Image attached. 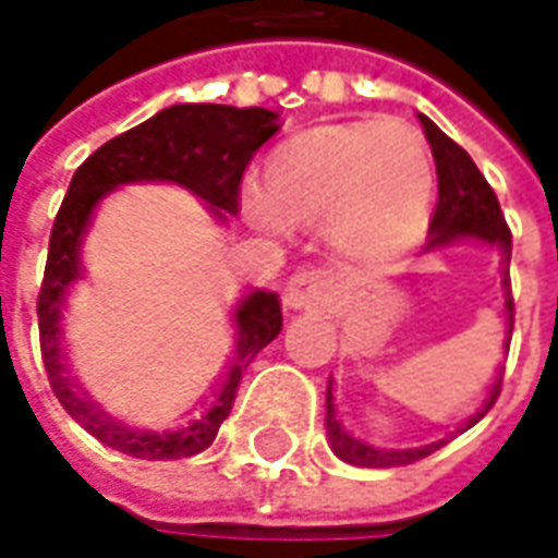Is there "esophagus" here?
Returning a JSON list of instances; mask_svg holds the SVG:
<instances>
[{
	"mask_svg": "<svg viewBox=\"0 0 558 558\" xmlns=\"http://www.w3.org/2000/svg\"><path fill=\"white\" fill-rule=\"evenodd\" d=\"M332 298L335 279L326 269H301L282 289V304L289 311H323L332 304Z\"/></svg>",
	"mask_w": 558,
	"mask_h": 558,
	"instance_id": "1",
	"label": "esophagus"
}]
</instances>
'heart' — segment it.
I'll return each mask as SVG.
<instances>
[{"mask_svg": "<svg viewBox=\"0 0 558 558\" xmlns=\"http://www.w3.org/2000/svg\"><path fill=\"white\" fill-rule=\"evenodd\" d=\"M435 202V167L413 126L360 120L282 142L245 198L264 229L323 226L354 260H385L418 239Z\"/></svg>", "mask_w": 558, "mask_h": 558, "instance_id": "b5f03b06", "label": "heart"}]
</instances>
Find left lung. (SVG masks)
<instances>
[{
    "label": "left lung",
    "instance_id": "obj_1",
    "mask_svg": "<svg viewBox=\"0 0 558 558\" xmlns=\"http://www.w3.org/2000/svg\"><path fill=\"white\" fill-rule=\"evenodd\" d=\"M418 123L425 130V140L432 145V158L438 167V207L435 217L428 223V239L418 254H435L447 251L450 245L460 242H478V245L497 247L500 254V286H504V313H506V351H509V338H512V291H509V257H512V232L504 220L500 202L494 195V189L487 185L482 170L469 158V151L460 148L447 133H440L438 126L425 114H418ZM504 385V369L494 375V385L487 388L482 407L469 418H462L453 425V432H447L444 438L418 444V447H375L369 440H360L351 435L335 410L332 400V378H329V391H326V435L332 444L335 457L360 469H391V465H410V462L432 457L438 447H444L450 438H457L460 432L472 428L478 418L494 407V400L500 397Z\"/></svg>",
    "mask_w": 558,
    "mask_h": 558
}]
</instances>
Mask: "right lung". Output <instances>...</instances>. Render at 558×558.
<instances>
[{
    "label": "right lung",
    "mask_w": 558,
    "mask_h": 558,
    "mask_svg": "<svg viewBox=\"0 0 558 558\" xmlns=\"http://www.w3.org/2000/svg\"><path fill=\"white\" fill-rule=\"evenodd\" d=\"M279 133V114L267 108L232 105H170L140 126L105 142L76 167L71 189L54 217L49 260L39 291V348L61 407L105 447L136 460H183L207 450L232 410L247 363L282 332L276 291L251 289L232 311L235 356L210 407L177 432H151L111 416L68 369L64 307L76 279H83V239L108 192L130 183L183 185L207 204L217 223L239 210V185L254 151Z\"/></svg>",
    "instance_id": "obj_1"
}]
</instances>
